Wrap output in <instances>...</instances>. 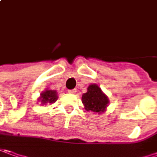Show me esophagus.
Segmentation results:
<instances>
[{"label": "esophagus", "instance_id": "34e87169", "mask_svg": "<svg viewBox=\"0 0 157 157\" xmlns=\"http://www.w3.org/2000/svg\"><path fill=\"white\" fill-rule=\"evenodd\" d=\"M68 92V93H70V94H75V93H76V90H75V89H69Z\"/></svg>", "mask_w": 157, "mask_h": 157}]
</instances>
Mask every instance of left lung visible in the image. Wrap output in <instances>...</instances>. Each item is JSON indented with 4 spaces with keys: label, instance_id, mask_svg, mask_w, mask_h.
I'll return each instance as SVG.
<instances>
[{
    "label": "left lung",
    "instance_id": "left-lung-1",
    "mask_svg": "<svg viewBox=\"0 0 157 157\" xmlns=\"http://www.w3.org/2000/svg\"><path fill=\"white\" fill-rule=\"evenodd\" d=\"M82 101L86 110L97 114L104 113L109 103L108 96L95 83L90 84L88 87L87 92L82 95Z\"/></svg>",
    "mask_w": 157,
    "mask_h": 157
}]
</instances>
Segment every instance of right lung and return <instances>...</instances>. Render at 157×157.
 Returning a JSON list of instances; mask_svg holds the SVG:
<instances>
[{"instance_id": "obj_1", "label": "right lung", "mask_w": 157, "mask_h": 157, "mask_svg": "<svg viewBox=\"0 0 157 157\" xmlns=\"http://www.w3.org/2000/svg\"><path fill=\"white\" fill-rule=\"evenodd\" d=\"M57 99H58V94H57L56 90L46 89L40 94L38 101L41 102V105H46V104L55 103Z\"/></svg>"}]
</instances>
